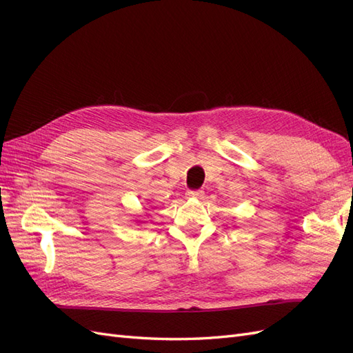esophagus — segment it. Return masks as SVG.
Segmentation results:
<instances>
[{"mask_svg":"<svg viewBox=\"0 0 353 353\" xmlns=\"http://www.w3.org/2000/svg\"><path fill=\"white\" fill-rule=\"evenodd\" d=\"M203 194H205V191H203V190H188L187 191L188 199H201Z\"/></svg>","mask_w":353,"mask_h":353,"instance_id":"obj_1","label":"esophagus"}]
</instances>
